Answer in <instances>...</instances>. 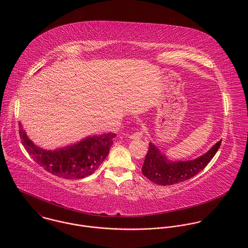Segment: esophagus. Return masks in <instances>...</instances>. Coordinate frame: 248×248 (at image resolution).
I'll return each mask as SVG.
<instances>
[{
	"label": "esophagus",
	"mask_w": 248,
	"mask_h": 248,
	"mask_svg": "<svg viewBox=\"0 0 248 248\" xmlns=\"http://www.w3.org/2000/svg\"><path fill=\"white\" fill-rule=\"evenodd\" d=\"M142 135H143V132H142V130H139V131H137V132H135L131 137H130V139H132V140H140V139L142 138Z\"/></svg>",
	"instance_id": "34e87169"
}]
</instances>
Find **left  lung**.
I'll return each instance as SVG.
<instances>
[{
    "mask_svg": "<svg viewBox=\"0 0 248 248\" xmlns=\"http://www.w3.org/2000/svg\"><path fill=\"white\" fill-rule=\"evenodd\" d=\"M221 144L217 142L203 155L189 161H171L153 144L149 143L142 166V173L151 181L159 185H171L196 176L211 161Z\"/></svg>",
    "mask_w": 248,
    "mask_h": 248,
    "instance_id": "obj_1",
    "label": "left lung"
}]
</instances>
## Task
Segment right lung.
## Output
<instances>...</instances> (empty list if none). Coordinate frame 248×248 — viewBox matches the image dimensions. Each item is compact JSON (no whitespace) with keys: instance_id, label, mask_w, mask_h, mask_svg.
<instances>
[{"instance_id":"1","label":"right lung","mask_w":248,"mask_h":248,"mask_svg":"<svg viewBox=\"0 0 248 248\" xmlns=\"http://www.w3.org/2000/svg\"><path fill=\"white\" fill-rule=\"evenodd\" d=\"M22 143L38 165L50 174L67 179H79L92 175L104 161L115 134L93 136L69 147L46 151L35 146L19 125Z\"/></svg>"}]
</instances>
